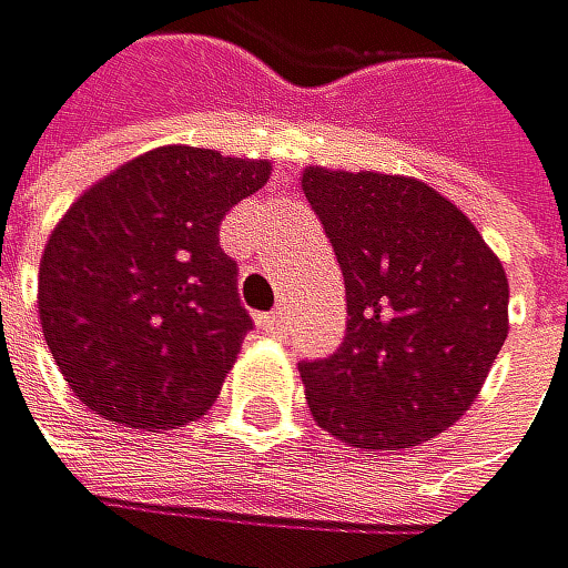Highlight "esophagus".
<instances>
[{
    "mask_svg": "<svg viewBox=\"0 0 568 568\" xmlns=\"http://www.w3.org/2000/svg\"><path fill=\"white\" fill-rule=\"evenodd\" d=\"M257 324H261V332H268V335H282V332H286V311H272V314L261 317Z\"/></svg>",
    "mask_w": 568,
    "mask_h": 568,
    "instance_id": "obj_1",
    "label": "esophagus"
}]
</instances>
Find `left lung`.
<instances>
[{
	"label": "left lung",
	"mask_w": 568,
	"mask_h": 568,
	"mask_svg": "<svg viewBox=\"0 0 568 568\" xmlns=\"http://www.w3.org/2000/svg\"><path fill=\"white\" fill-rule=\"evenodd\" d=\"M303 195L345 275V342L300 363L314 423L359 450H405L450 429L509 332L503 261L418 178L303 170Z\"/></svg>",
	"instance_id": "1"
}]
</instances>
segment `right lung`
<instances>
[{
	"label": "right lung",
	"instance_id": "obj_1",
	"mask_svg": "<svg viewBox=\"0 0 568 568\" xmlns=\"http://www.w3.org/2000/svg\"><path fill=\"white\" fill-rule=\"evenodd\" d=\"M268 174V160L160 145L69 205L41 254L38 317L93 415L160 433L220 398L251 332L220 223Z\"/></svg>",
	"mask_w": 568,
	"mask_h": 568
}]
</instances>
